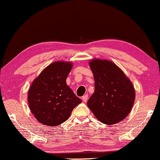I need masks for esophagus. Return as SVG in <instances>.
<instances>
[{
    "label": "esophagus",
    "instance_id": "1",
    "mask_svg": "<svg viewBox=\"0 0 160 160\" xmlns=\"http://www.w3.org/2000/svg\"><path fill=\"white\" fill-rule=\"evenodd\" d=\"M88 94L84 95V96L82 97V101H84V103H86L87 101H88Z\"/></svg>",
    "mask_w": 160,
    "mask_h": 160
}]
</instances>
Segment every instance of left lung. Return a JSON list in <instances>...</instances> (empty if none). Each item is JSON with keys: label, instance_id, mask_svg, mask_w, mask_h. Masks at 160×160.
I'll return each instance as SVG.
<instances>
[{"label": "left lung", "instance_id": "left-lung-1", "mask_svg": "<svg viewBox=\"0 0 160 160\" xmlns=\"http://www.w3.org/2000/svg\"><path fill=\"white\" fill-rule=\"evenodd\" d=\"M95 80V92L88 106L101 123L111 125L125 119L132 110L135 90L129 78L115 63L93 59L89 62Z\"/></svg>", "mask_w": 160, "mask_h": 160}]
</instances>
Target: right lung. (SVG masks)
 <instances>
[{"label": "right lung", "mask_w": 160, "mask_h": 160, "mask_svg": "<svg viewBox=\"0 0 160 160\" xmlns=\"http://www.w3.org/2000/svg\"><path fill=\"white\" fill-rule=\"evenodd\" d=\"M71 62L57 61L47 66L33 81L28 92L30 110L39 123L56 126L67 121L82 103L67 85Z\"/></svg>", "instance_id": "right-lung-1"}]
</instances>
